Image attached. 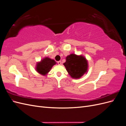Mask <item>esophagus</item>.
Here are the masks:
<instances>
[{
    "label": "esophagus",
    "mask_w": 126,
    "mask_h": 126,
    "mask_svg": "<svg viewBox=\"0 0 126 126\" xmlns=\"http://www.w3.org/2000/svg\"><path fill=\"white\" fill-rule=\"evenodd\" d=\"M57 63H58V64H62V62H61V61H58V62H57Z\"/></svg>",
    "instance_id": "esophagus-1"
}]
</instances>
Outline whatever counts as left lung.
Returning <instances> with one entry per match:
<instances>
[{
  "label": "left lung",
  "instance_id": "left-lung-1",
  "mask_svg": "<svg viewBox=\"0 0 126 126\" xmlns=\"http://www.w3.org/2000/svg\"><path fill=\"white\" fill-rule=\"evenodd\" d=\"M66 59L63 65L72 78L79 79L87 73L88 64L85 57L72 54L67 56Z\"/></svg>",
  "mask_w": 126,
  "mask_h": 126
}]
</instances>
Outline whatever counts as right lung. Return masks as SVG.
<instances>
[{
	"label": "right lung",
	"mask_w": 126,
	"mask_h": 126,
	"mask_svg": "<svg viewBox=\"0 0 126 126\" xmlns=\"http://www.w3.org/2000/svg\"><path fill=\"white\" fill-rule=\"evenodd\" d=\"M55 64H56V63L54 59L45 57L41 60L40 62L37 63L36 70L41 75H46Z\"/></svg>",
	"instance_id": "obj_1"
}]
</instances>
